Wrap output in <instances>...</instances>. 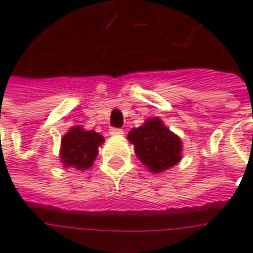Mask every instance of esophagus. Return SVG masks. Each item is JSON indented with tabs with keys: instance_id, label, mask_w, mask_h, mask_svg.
I'll return each instance as SVG.
<instances>
[{
	"instance_id": "obj_1",
	"label": "esophagus",
	"mask_w": 253,
	"mask_h": 253,
	"mask_svg": "<svg viewBox=\"0 0 253 253\" xmlns=\"http://www.w3.org/2000/svg\"><path fill=\"white\" fill-rule=\"evenodd\" d=\"M110 134L111 135H123V130L119 127H112L110 128Z\"/></svg>"
}]
</instances>
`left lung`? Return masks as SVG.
<instances>
[{
	"label": "left lung",
	"mask_w": 253,
	"mask_h": 253,
	"mask_svg": "<svg viewBox=\"0 0 253 253\" xmlns=\"http://www.w3.org/2000/svg\"><path fill=\"white\" fill-rule=\"evenodd\" d=\"M138 159L152 172H163L181 159L180 138L170 132L159 118L148 119L145 125L128 132Z\"/></svg>",
	"instance_id": "1"
}]
</instances>
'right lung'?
Listing matches in <instances>:
<instances>
[{"label": "right lung", "mask_w": 253, "mask_h": 253, "mask_svg": "<svg viewBox=\"0 0 253 253\" xmlns=\"http://www.w3.org/2000/svg\"><path fill=\"white\" fill-rule=\"evenodd\" d=\"M104 138L94 131H85L74 127L62 138V163L74 169H86L92 167L97 156V148Z\"/></svg>", "instance_id": "add662e5"}]
</instances>
